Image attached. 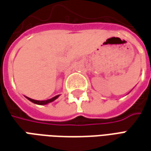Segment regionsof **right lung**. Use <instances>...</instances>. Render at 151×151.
<instances>
[{"label": "right lung", "mask_w": 151, "mask_h": 151, "mask_svg": "<svg viewBox=\"0 0 151 151\" xmlns=\"http://www.w3.org/2000/svg\"><path fill=\"white\" fill-rule=\"evenodd\" d=\"M58 97H59V95H57V96L52 97V98H50V99H48V100H44V101H38V100H34V99H31V98H29V97H26L28 100H29L30 101H32L33 103H35V104H38V105H46V104L50 103V102L54 101V100H56Z\"/></svg>", "instance_id": "add662e5"}]
</instances>
